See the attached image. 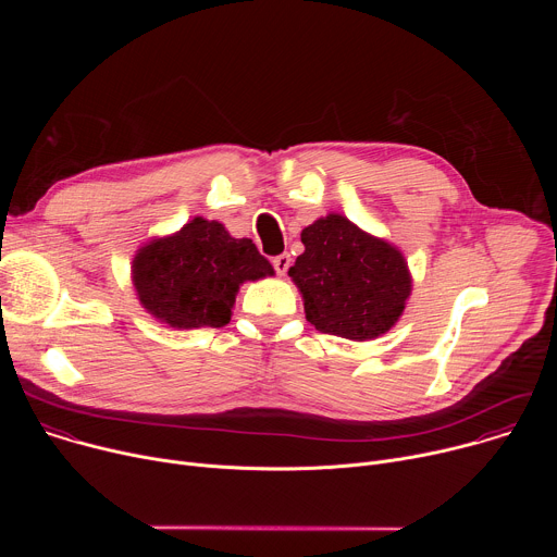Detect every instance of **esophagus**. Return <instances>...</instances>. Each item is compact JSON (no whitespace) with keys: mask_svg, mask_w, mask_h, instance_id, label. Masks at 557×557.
<instances>
[{"mask_svg":"<svg viewBox=\"0 0 557 557\" xmlns=\"http://www.w3.org/2000/svg\"><path fill=\"white\" fill-rule=\"evenodd\" d=\"M273 267H275L277 275H284V273L288 271V267H290V256H288V253H282V256H277V258L273 260Z\"/></svg>","mask_w":557,"mask_h":557,"instance_id":"1","label":"esophagus"}]
</instances>
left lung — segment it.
I'll return each mask as SVG.
<instances>
[{"label":"left lung","instance_id":"left-lung-1","mask_svg":"<svg viewBox=\"0 0 557 557\" xmlns=\"http://www.w3.org/2000/svg\"><path fill=\"white\" fill-rule=\"evenodd\" d=\"M301 245L304 253L288 275L317 331L370 342L401 320L412 295V273L399 247L342 213L304 226Z\"/></svg>","mask_w":557,"mask_h":557}]
</instances>
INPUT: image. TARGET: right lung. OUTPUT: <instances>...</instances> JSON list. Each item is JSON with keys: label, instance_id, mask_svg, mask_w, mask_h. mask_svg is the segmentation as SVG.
<instances>
[{"label": "right lung", "instance_id": "1", "mask_svg": "<svg viewBox=\"0 0 557 557\" xmlns=\"http://www.w3.org/2000/svg\"><path fill=\"white\" fill-rule=\"evenodd\" d=\"M271 275V262L249 237H233L202 215L151 237L132 260L136 299L156 322L178 331L226 326L240 286Z\"/></svg>", "mask_w": 557, "mask_h": 557}]
</instances>
